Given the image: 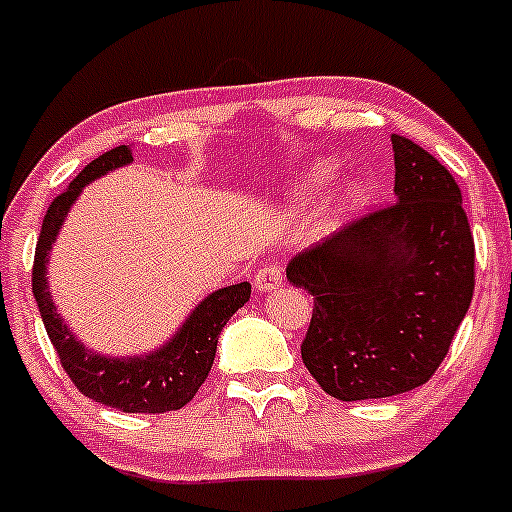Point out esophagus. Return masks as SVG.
<instances>
[{"label": "esophagus", "mask_w": 512, "mask_h": 512, "mask_svg": "<svg viewBox=\"0 0 512 512\" xmlns=\"http://www.w3.org/2000/svg\"><path fill=\"white\" fill-rule=\"evenodd\" d=\"M283 283V271L278 266H266L254 276V285L258 293H271L278 285Z\"/></svg>", "instance_id": "1"}]
</instances>
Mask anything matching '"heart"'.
Instances as JSON below:
<instances>
[{"label": "heart", "mask_w": 512, "mask_h": 512, "mask_svg": "<svg viewBox=\"0 0 512 512\" xmlns=\"http://www.w3.org/2000/svg\"><path fill=\"white\" fill-rule=\"evenodd\" d=\"M334 173H337V166H334V163L329 161L317 163V166L312 168L298 185H295L293 202H298V205H307V202L315 200V197L320 195L329 183H332ZM368 197H371V188H368V183H364V180H356V183H351L349 188H346L339 205H342V210H361V207L368 202Z\"/></svg>", "instance_id": "1"}]
</instances>
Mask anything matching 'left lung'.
Segmentation results:
<instances>
[{
	"mask_svg": "<svg viewBox=\"0 0 512 512\" xmlns=\"http://www.w3.org/2000/svg\"><path fill=\"white\" fill-rule=\"evenodd\" d=\"M390 141L393 205L310 246L285 271L315 300L302 364L344 403L430 381L474 298V236L459 185L415 141Z\"/></svg>",
	"mask_w": 512,
	"mask_h": 512,
	"instance_id": "8db88e82",
	"label": "left lung"
}]
</instances>
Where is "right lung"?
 Here are the masks:
<instances>
[{
    "label": "right lung",
    "mask_w": 512,
    "mask_h": 512,
    "mask_svg": "<svg viewBox=\"0 0 512 512\" xmlns=\"http://www.w3.org/2000/svg\"><path fill=\"white\" fill-rule=\"evenodd\" d=\"M131 161L134 156L129 146H117L102 153L90 166L82 168V173L68 185L63 195L51 202L36 244L31 283H34L38 312L46 324L48 337L56 346L60 364L82 395L122 412L180 410L195 398L197 388L205 383L214 364V354H217L219 334L224 324L232 320L234 312L249 302L251 283H236L214 290L205 300L197 302L195 310L185 317L178 332L166 344L148 354L134 356H107L87 349L60 317L51 285H48V261H51L53 244L63 229L70 207L82 195L85 185L107 175L109 170L129 166Z\"/></svg>",
    "instance_id": "add662e5"
}]
</instances>
